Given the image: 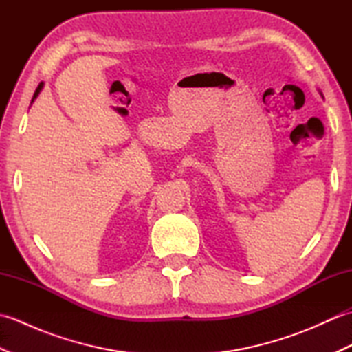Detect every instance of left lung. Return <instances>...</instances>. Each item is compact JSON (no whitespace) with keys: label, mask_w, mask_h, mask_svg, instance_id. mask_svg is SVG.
I'll use <instances>...</instances> for the list:
<instances>
[{"label":"left lung","mask_w":352,"mask_h":352,"mask_svg":"<svg viewBox=\"0 0 352 352\" xmlns=\"http://www.w3.org/2000/svg\"><path fill=\"white\" fill-rule=\"evenodd\" d=\"M320 95H322V94H320Z\"/></svg>","instance_id":"obj_1"}]
</instances>
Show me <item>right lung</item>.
<instances>
[{
    "mask_svg": "<svg viewBox=\"0 0 352 352\" xmlns=\"http://www.w3.org/2000/svg\"><path fill=\"white\" fill-rule=\"evenodd\" d=\"M42 87H43V81H42V83L39 85V86H37V89H36V92H34V95H33V100H32V102L37 98V95H39L41 94V91H42Z\"/></svg>",
    "mask_w": 352,
    "mask_h": 352,
    "instance_id": "right-lung-1",
    "label": "right lung"
}]
</instances>
